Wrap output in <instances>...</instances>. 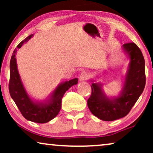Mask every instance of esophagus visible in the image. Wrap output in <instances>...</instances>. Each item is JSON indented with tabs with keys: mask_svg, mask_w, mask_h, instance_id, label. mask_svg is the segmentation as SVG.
I'll use <instances>...</instances> for the list:
<instances>
[{
	"mask_svg": "<svg viewBox=\"0 0 153 153\" xmlns=\"http://www.w3.org/2000/svg\"><path fill=\"white\" fill-rule=\"evenodd\" d=\"M88 79V74L86 71H83L79 75V80L80 81H85Z\"/></svg>",
	"mask_w": 153,
	"mask_h": 153,
	"instance_id": "1",
	"label": "esophagus"
}]
</instances>
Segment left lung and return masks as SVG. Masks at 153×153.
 Listing matches in <instances>:
<instances>
[{
  "mask_svg": "<svg viewBox=\"0 0 153 153\" xmlns=\"http://www.w3.org/2000/svg\"><path fill=\"white\" fill-rule=\"evenodd\" d=\"M123 48L130 61L121 95L110 100L102 92L101 85L92 83L88 106L94 116L102 120L112 121L127 116L145 88V60L141 51L134 42L124 44Z\"/></svg>",
  "mask_w": 153,
  "mask_h": 153,
  "instance_id": "obj_1",
  "label": "left lung"
}]
</instances>
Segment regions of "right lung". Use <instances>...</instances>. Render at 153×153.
<instances>
[{"instance_id":"obj_1","label":"right lung","mask_w":153,"mask_h":153,"mask_svg":"<svg viewBox=\"0 0 153 153\" xmlns=\"http://www.w3.org/2000/svg\"><path fill=\"white\" fill-rule=\"evenodd\" d=\"M32 36L33 34H31L21 42L12 53L10 63L9 92L12 100L25 118L32 122L45 123L51 120L58 114L61 108L62 98L63 97L64 94L70 87L78 83V79H72L59 85L54 91L51 100L47 104L35 103L31 100L27 95L21 81L16 67L15 55L17 49L22 47V46L28 42Z\"/></svg>"}]
</instances>
